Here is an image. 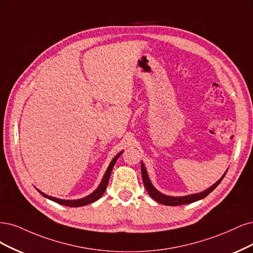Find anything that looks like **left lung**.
Returning a JSON list of instances; mask_svg holds the SVG:
<instances>
[{
	"label": "left lung",
	"instance_id": "obj_1",
	"mask_svg": "<svg viewBox=\"0 0 253 253\" xmlns=\"http://www.w3.org/2000/svg\"><path fill=\"white\" fill-rule=\"evenodd\" d=\"M141 171H142V178H143V183H144V186L146 190H147V192L149 193L150 197L154 200L157 201L158 203L160 204H163V205H166V206H178V205H185V204H190V203H193V202H197V201H200L204 198H206L207 195L214 190L217 185L222 182V180L224 178L226 172L221 176V178L219 180L214 183L212 186H210L208 189L204 190L202 192H199V193H193V194H188V195H184V197H170V195H166L164 193L160 192L156 187H154L150 181V178L148 176V173H147V170H146L145 168V165L144 163L141 162Z\"/></svg>",
	"mask_w": 253,
	"mask_h": 253
}]
</instances>
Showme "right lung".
<instances>
[{
	"label": "right lung",
	"instance_id": "add662e5",
	"mask_svg": "<svg viewBox=\"0 0 253 253\" xmlns=\"http://www.w3.org/2000/svg\"><path fill=\"white\" fill-rule=\"evenodd\" d=\"M122 152H123V151L119 152V153L117 154V156L112 159V161L110 162V164H109L107 170H106V172H105V174H104V176H103V178H102V181H101L100 185L97 186V188H96L92 193L87 195V197H85V198L78 199V200H62V199L50 197V195L45 194L44 192L40 191L39 189H38V191H39L41 194H42L43 197H45L46 199L51 200V201H53V202H55V203L60 204V205H64V206H68V207H81V206L88 205V204H91V203H93V202L99 200V199L102 197V195H103V193L105 192L106 188H107V185H108V182H109V177H110V174H111L112 168H113V166H115L116 162H117V160L120 158Z\"/></svg>",
	"mask_w": 253,
	"mask_h": 253
}]
</instances>
